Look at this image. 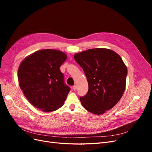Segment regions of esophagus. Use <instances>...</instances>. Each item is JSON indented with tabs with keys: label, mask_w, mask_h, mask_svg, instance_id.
<instances>
[{
	"label": "esophagus",
	"mask_w": 152,
	"mask_h": 152,
	"mask_svg": "<svg viewBox=\"0 0 152 152\" xmlns=\"http://www.w3.org/2000/svg\"><path fill=\"white\" fill-rule=\"evenodd\" d=\"M77 85H74V86H73V89L74 90V91H76V90H77Z\"/></svg>",
	"instance_id": "34e87169"
}]
</instances>
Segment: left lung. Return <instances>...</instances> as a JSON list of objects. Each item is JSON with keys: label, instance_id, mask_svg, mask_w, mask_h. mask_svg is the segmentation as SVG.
Listing matches in <instances>:
<instances>
[{"label": "left lung", "instance_id": "1", "mask_svg": "<svg viewBox=\"0 0 152 152\" xmlns=\"http://www.w3.org/2000/svg\"><path fill=\"white\" fill-rule=\"evenodd\" d=\"M74 58L89 85L87 94L80 98L83 107L95 115L112 109L126 89L127 69L121 57L111 49L96 48L75 53Z\"/></svg>", "mask_w": 152, "mask_h": 152}]
</instances>
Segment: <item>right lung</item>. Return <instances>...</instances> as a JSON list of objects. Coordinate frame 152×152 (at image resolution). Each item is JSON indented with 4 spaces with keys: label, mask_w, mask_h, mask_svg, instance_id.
<instances>
[{
    "label": "right lung",
    "mask_w": 152,
    "mask_h": 152,
    "mask_svg": "<svg viewBox=\"0 0 152 152\" xmlns=\"http://www.w3.org/2000/svg\"><path fill=\"white\" fill-rule=\"evenodd\" d=\"M67 55L56 49H41L23 60L18 78L23 93L35 107L51 112L61 107L70 89L64 84L59 67Z\"/></svg>",
    "instance_id": "add662e5"
}]
</instances>
